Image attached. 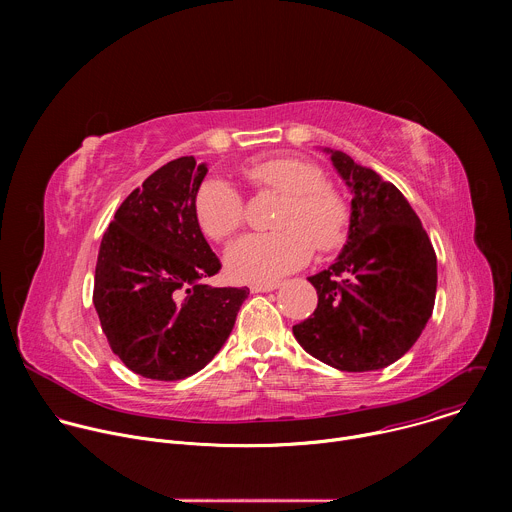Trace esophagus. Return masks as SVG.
Here are the masks:
<instances>
[{
  "instance_id": "esophagus-1",
  "label": "esophagus",
  "mask_w": 512,
  "mask_h": 512,
  "mask_svg": "<svg viewBox=\"0 0 512 512\" xmlns=\"http://www.w3.org/2000/svg\"><path fill=\"white\" fill-rule=\"evenodd\" d=\"M277 287H279V283H251L253 294H267V291H273Z\"/></svg>"
}]
</instances>
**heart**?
I'll return each instance as SVG.
<instances>
[{
    "label": "heart",
    "mask_w": 512,
    "mask_h": 512,
    "mask_svg": "<svg viewBox=\"0 0 512 512\" xmlns=\"http://www.w3.org/2000/svg\"><path fill=\"white\" fill-rule=\"evenodd\" d=\"M247 178L257 188L283 194L275 233H251L235 241L225 255L227 271L239 281H275L304 267L314 245L332 251L342 245L348 229V208L330 188L322 186L320 168L296 158H265L249 166ZM200 231L223 241L237 233L245 218L241 192L223 178H206L194 196Z\"/></svg>",
    "instance_id": "heart-1"
}]
</instances>
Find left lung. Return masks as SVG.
Returning <instances> with one entry per match:
<instances>
[{"mask_svg": "<svg viewBox=\"0 0 512 512\" xmlns=\"http://www.w3.org/2000/svg\"><path fill=\"white\" fill-rule=\"evenodd\" d=\"M328 152L352 192L348 241L336 263L308 277L318 308L294 336L338 371H377L399 360L431 318L437 259L395 184L344 152Z\"/></svg>", "mask_w": 512, "mask_h": 512, "instance_id": "8db88e82", "label": "left lung"}]
</instances>
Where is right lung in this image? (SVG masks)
<instances>
[{
  "instance_id": "add662e5",
  "label": "right lung",
  "mask_w": 512,
  "mask_h": 512,
  "mask_svg": "<svg viewBox=\"0 0 512 512\" xmlns=\"http://www.w3.org/2000/svg\"><path fill=\"white\" fill-rule=\"evenodd\" d=\"M206 166L184 156L117 208L95 267L93 304L111 350L145 379L180 381L229 338L249 287H210L221 261L194 216Z\"/></svg>"
}]
</instances>
